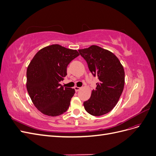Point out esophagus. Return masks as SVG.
Masks as SVG:
<instances>
[{"label": "esophagus", "instance_id": "1", "mask_svg": "<svg viewBox=\"0 0 156 156\" xmlns=\"http://www.w3.org/2000/svg\"><path fill=\"white\" fill-rule=\"evenodd\" d=\"M75 91H76V92H78V91H79L80 90H81V87H75Z\"/></svg>", "mask_w": 156, "mask_h": 156}]
</instances>
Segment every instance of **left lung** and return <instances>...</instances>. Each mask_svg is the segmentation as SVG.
I'll use <instances>...</instances> for the list:
<instances>
[{
	"mask_svg": "<svg viewBox=\"0 0 156 156\" xmlns=\"http://www.w3.org/2000/svg\"><path fill=\"white\" fill-rule=\"evenodd\" d=\"M78 51L92 74L99 79L90 98L83 103L84 108L93 116L105 115L115 107L123 92L124 68L114 54L99 46L91 45Z\"/></svg>",
	"mask_w": 156,
	"mask_h": 156,
	"instance_id": "left-lung-1",
	"label": "left lung"
}]
</instances>
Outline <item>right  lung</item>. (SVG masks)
Masks as SVG:
<instances>
[{"instance_id":"right-lung-1","label":"right lung","mask_w":156,"mask_h":156,"mask_svg":"<svg viewBox=\"0 0 156 156\" xmlns=\"http://www.w3.org/2000/svg\"><path fill=\"white\" fill-rule=\"evenodd\" d=\"M79 55L77 50L58 44L40 49L27 71V89L34 106L43 114L56 116L66 111L75 90L60 83L67 75V66Z\"/></svg>"}]
</instances>
